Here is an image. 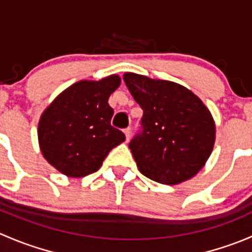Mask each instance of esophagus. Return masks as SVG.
<instances>
[{
    "label": "esophagus",
    "mask_w": 252,
    "mask_h": 252,
    "mask_svg": "<svg viewBox=\"0 0 252 252\" xmlns=\"http://www.w3.org/2000/svg\"><path fill=\"white\" fill-rule=\"evenodd\" d=\"M124 134H126V141L130 140V136H131V129H130V128L124 129Z\"/></svg>",
    "instance_id": "obj_1"
}]
</instances>
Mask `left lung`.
<instances>
[{
	"label": "left lung",
	"instance_id": "1",
	"mask_svg": "<svg viewBox=\"0 0 252 252\" xmlns=\"http://www.w3.org/2000/svg\"><path fill=\"white\" fill-rule=\"evenodd\" d=\"M123 79L144 111L142 133L129 144L139 171L167 185L196 175L215 146L210 110L180 84L135 73H124Z\"/></svg>",
	"mask_w": 252,
	"mask_h": 252
}]
</instances>
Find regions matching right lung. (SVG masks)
Here are the masks:
<instances>
[{
  "label": "right lung",
  "mask_w": 252,
  "mask_h": 252,
  "mask_svg": "<svg viewBox=\"0 0 252 252\" xmlns=\"http://www.w3.org/2000/svg\"><path fill=\"white\" fill-rule=\"evenodd\" d=\"M121 85L117 74L101 80H80L63 90L42 112L37 138L44 158L67 177L98 171L126 135L111 126V94Z\"/></svg>",
  "instance_id": "right-lung-1"
}]
</instances>
